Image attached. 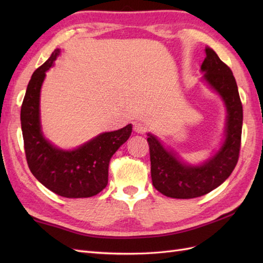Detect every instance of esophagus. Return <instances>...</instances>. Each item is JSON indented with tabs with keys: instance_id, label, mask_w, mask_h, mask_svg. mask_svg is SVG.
<instances>
[{
	"instance_id": "34e87169",
	"label": "esophagus",
	"mask_w": 263,
	"mask_h": 263,
	"mask_svg": "<svg viewBox=\"0 0 263 263\" xmlns=\"http://www.w3.org/2000/svg\"><path fill=\"white\" fill-rule=\"evenodd\" d=\"M133 130H135V132L140 133V135H142V133L146 132L147 127L141 122H135V123H133Z\"/></svg>"
}]
</instances>
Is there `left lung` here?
I'll return each instance as SVG.
<instances>
[{"mask_svg":"<svg viewBox=\"0 0 263 263\" xmlns=\"http://www.w3.org/2000/svg\"><path fill=\"white\" fill-rule=\"evenodd\" d=\"M201 72L203 73L201 80L218 93L226 107L224 139L210 158L199 165H191L178 157L173 149L166 148L157 137L148 133L153 185L170 198L193 199L211 192L230 177L238 160L243 107L235 78L210 47H205Z\"/></svg>","mask_w":263,"mask_h":263,"instance_id":"left-lung-1","label":"left lung"}]
</instances>
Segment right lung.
<instances>
[{
	"label": "right lung",
	"mask_w": 263,
	"mask_h": 263,
	"mask_svg": "<svg viewBox=\"0 0 263 263\" xmlns=\"http://www.w3.org/2000/svg\"><path fill=\"white\" fill-rule=\"evenodd\" d=\"M60 54L61 49H55L28 83L20 114L26 158L32 175L52 192L71 199L89 198L107 185L109 160L130 138L132 125L100 133L71 150L47 140L42 130L41 89Z\"/></svg>",
	"instance_id": "obj_1"
}]
</instances>
